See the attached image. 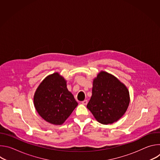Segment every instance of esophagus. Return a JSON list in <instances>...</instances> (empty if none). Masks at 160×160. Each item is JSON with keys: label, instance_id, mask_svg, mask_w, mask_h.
<instances>
[{"label": "esophagus", "instance_id": "esophagus-1", "mask_svg": "<svg viewBox=\"0 0 160 160\" xmlns=\"http://www.w3.org/2000/svg\"><path fill=\"white\" fill-rule=\"evenodd\" d=\"M82 104H83V105H87V103H88V101H87V100H84V101H82Z\"/></svg>", "mask_w": 160, "mask_h": 160}]
</instances>
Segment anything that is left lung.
I'll return each instance as SVG.
<instances>
[{
	"mask_svg": "<svg viewBox=\"0 0 160 160\" xmlns=\"http://www.w3.org/2000/svg\"><path fill=\"white\" fill-rule=\"evenodd\" d=\"M129 102L127 87L116 77L101 72L94 80L92 94L87 108L98 122L108 125L124 115Z\"/></svg>",
	"mask_w": 160,
	"mask_h": 160,
	"instance_id": "8db88e82",
	"label": "left lung"
}]
</instances>
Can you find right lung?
<instances>
[{
    "instance_id": "1",
    "label": "right lung",
    "mask_w": 160,
    "mask_h": 160,
    "mask_svg": "<svg viewBox=\"0 0 160 160\" xmlns=\"http://www.w3.org/2000/svg\"><path fill=\"white\" fill-rule=\"evenodd\" d=\"M34 105L40 116L48 122L61 125L77 106L66 80L55 73L45 78L37 88Z\"/></svg>"
}]
</instances>
